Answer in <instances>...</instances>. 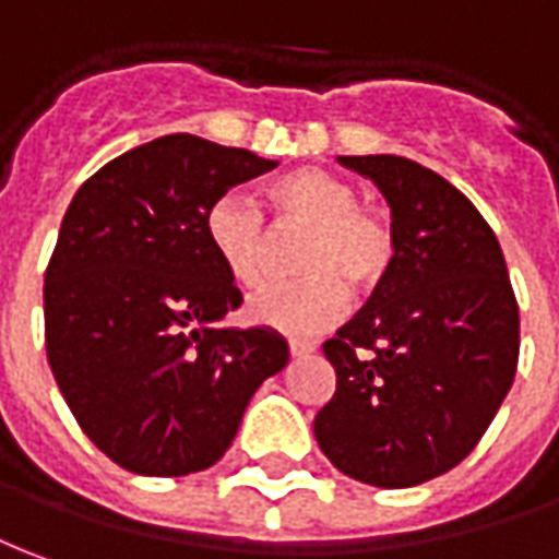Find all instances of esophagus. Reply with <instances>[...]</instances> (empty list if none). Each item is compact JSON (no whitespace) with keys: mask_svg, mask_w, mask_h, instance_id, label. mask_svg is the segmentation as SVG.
Returning a JSON list of instances; mask_svg holds the SVG:
<instances>
[{"mask_svg":"<svg viewBox=\"0 0 559 559\" xmlns=\"http://www.w3.org/2000/svg\"><path fill=\"white\" fill-rule=\"evenodd\" d=\"M313 349H317V344H313V341H298V337H292V341H288V353H292V359L310 356Z\"/></svg>","mask_w":559,"mask_h":559,"instance_id":"esophagus-1","label":"esophagus"}]
</instances>
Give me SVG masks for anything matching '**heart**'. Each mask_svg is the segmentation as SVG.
<instances>
[{
	"instance_id": "b5f03b06",
	"label": "heart",
	"mask_w": 559,
	"mask_h": 559,
	"mask_svg": "<svg viewBox=\"0 0 559 559\" xmlns=\"http://www.w3.org/2000/svg\"><path fill=\"white\" fill-rule=\"evenodd\" d=\"M271 221L280 234L310 230L298 283L267 288L246 317L283 334H319L349 310V288L371 295L390 280L399 258V230L386 210L359 203L356 185L329 169L301 167L267 188ZM206 237L234 286H264L271 273L273 229L255 200L222 194L206 213Z\"/></svg>"
}]
</instances>
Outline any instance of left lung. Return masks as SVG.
Here are the masks:
<instances>
[{
	"label": "left lung",
	"mask_w": 559,
	"mask_h": 559,
	"mask_svg": "<svg viewBox=\"0 0 559 559\" xmlns=\"http://www.w3.org/2000/svg\"><path fill=\"white\" fill-rule=\"evenodd\" d=\"M380 188L399 230L390 280L322 344L337 390L313 419L334 468L417 487L475 450L514 383L521 313L475 203L417 160L337 157Z\"/></svg>",
	"instance_id": "obj_1"
}]
</instances>
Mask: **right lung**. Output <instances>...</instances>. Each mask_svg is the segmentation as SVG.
Here are the masks:
<instances>
[{
	"label": "right lung",
	"instance_id": "1",
	"mask_svg": "<svg viewBox=\"0 0 559 559\" xmlns=\"http://www.w3.org/2000/svg\"><path fill=\"white\" fill-rule=\"evenodd\" d=\"M276 167L173 133L96 169L45 271V346L81 432L133 475L179 478L225 456L255 390L283 371L271 329H218L242 304L206 213Z\"/></svg>",
	"mask_w": 559,
	"mask_h": 559
}]
</instances>
